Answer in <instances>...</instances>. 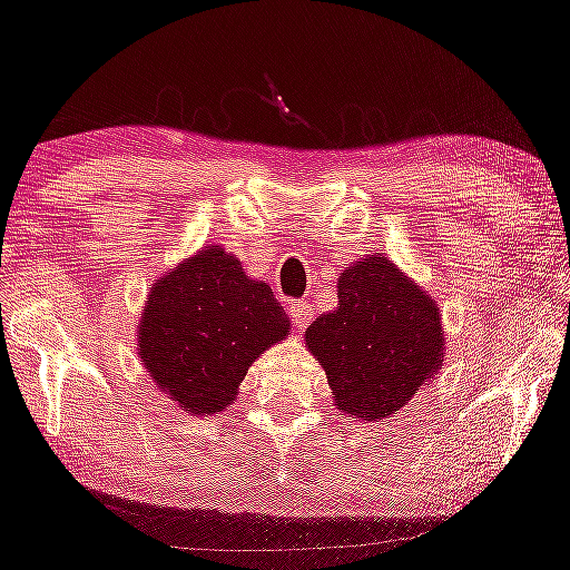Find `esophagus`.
<instances>
[{
  "mask_svg": "<svg viewBox=\"0 0 570 570\" xmlns=\"http://www.w3.org/2000/svg\"><path fill=\"white\" fill-rule=\"evenodd\" d=\"M287 314H291L293 324L303 330V326H308L311 318H314V308H311L306 301H293L291 306H287Z\"/></svg>",
  "mask_w": 570,
  "mask_h": 570,
  "instance_id": "esophagus-1",
  "label": "esophagus"
}]
</instances>
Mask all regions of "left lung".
Listing matches in <instances>:
<instances>
[{
    "label": "left lung",
    "instance_id": "8db88e82",
    "mask_svg": "<svg viewBox=\"0 0 570 570\" xmlns=\"http://www.w3.org/2000/svg\"><path fill=\"white\" fill-rule=\"evenodd\" d=\"M337 298L306 330V347L337 410L379 423L439 373L446 355L439 303L384 254L342 269Z\"/></svg>",
    "mask_w": 570,
    "mask_h": 570
}]
</instances>
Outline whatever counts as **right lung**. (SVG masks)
<instances>
[{
	"mask_svg": "<svg viewBox=\"0 0 570 570\" xmlns=\"http://www.w3.org/2000/svg\"><path fill=\"white\" fill-rule=\"evenodd\" d=\"M287 330L272 287L248 277L238 256L207 244L153 283L137 357L176 407L207 417L230 407L252 363Z\"/></svg>",
	"mask_w": 570,
	"mask_h": 570,
	"instance_id": "add662e5",
	"label": "right lung"
}]
</instances>
